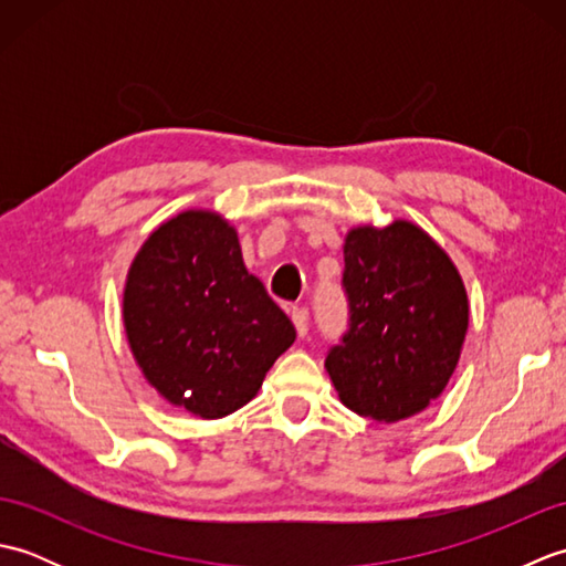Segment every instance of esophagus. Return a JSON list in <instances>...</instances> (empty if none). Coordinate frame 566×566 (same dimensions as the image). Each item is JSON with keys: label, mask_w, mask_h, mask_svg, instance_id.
Returning <instances> with one entry per match:
<instances>
[{"label": "esophagus", "mask_w": 566, "mask_h": 566, "mask_svg": "<svg viewBox=\"0 0 566 566\" xmlns=\"http://www.w3.org/2000/svg\"><path fill=\"white\" fill-rule=\"evenodd\" d=\"M292 323H294L298 338H306V333H308V311L294 306L292 308Z\"/></svg>", "instance_id": "34e87169"}]
</instances>
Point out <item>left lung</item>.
Instances as JSON below:
<instances>
[{
	"mask_svg": "<svg viewBox=\"0 0 566 566\" xmlns=\"http://www.w3.org/2000/svg\"><path fill=\"white\" fill-rule=\"evenodd\" d=\"M347 331L326 369L350 411L394 423L448 387L469 306L454 264L418 226L355 228L345 238Z\"/></svg>",
	"mask_w": 566,
	"mask_h": 566,
	"instance_id": "8db88e82",
	"label": "left lung"
}]
</instances>
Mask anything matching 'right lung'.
<instances>
[{
    "mask_svg": "<svg viewBox=\"0 0 566 566\" xmlns=\"http://www.w3.org/2000/svg\"><path fill=\"white\" fill-rule=\"evenodd\" d=\"M124 323L143 375L201 418L245 406L296 338L240 255L231 226L209 211L163 223L128 272Z\"/></svg>",
    "mask_w": 566,
    "mask_h": 566,
    "instance_id": "obj_1",
    "label": "right lung"
}]
</instances>
